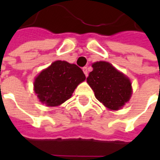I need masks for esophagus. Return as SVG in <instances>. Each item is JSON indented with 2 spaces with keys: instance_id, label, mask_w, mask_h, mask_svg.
I'll list each match as a JSON object with an SVG mask.
<instances>
[{
  "instance_id": "1",
  "label": "esophagus",
  "mask_w": 160,
  "mask_h": 160,
  "mask_svg": "<svg viewBox=\"0 0 160 160\" xmlns=\"http://www.w3.org/2000/svg\"><path fill=\"white\" fill-rule=\"evenodd\" d=\"M82 70H83V72L84 73H85L86 77L88 76V70H87V67H84L83 68H82Z\"/></svg>"
}]
</instances>
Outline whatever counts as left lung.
<instances>
[{
    "instance_id": "8db88e82",
    "label": "left lung",
    "mask_w": 160,
    "mask_h": 160,
    "mask_svg": "<svg viewBox=\"0 0 160 160\" xmlns=\"http://www.w3.org/2000/svg\"><path fill=\"white\" fill-rule=\"evenodd\" d=\"M92 67L87 81L96 98L109 110H120L132 95L130 80L107 62H97Z\"/></svg>"
}]
</instances>
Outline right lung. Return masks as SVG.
Listing matches in <instances>:
<instances>
[{"label": "right lung", "instance_id": "obj_1", "mask_svg": "<svg viewBox=\"0 0 160 160\" xmlns=\"http://www.w3.org/2000/svg\"><path fill=\"white\" fill-rule=\"evenodd\" d=\"M86 80L80 68L65 61H56L36 77L34 91L41 103L58 106L71 98L78 85Z\"/></svg>", "mask_w": 160, "mask_h": 160}]
</instances>
